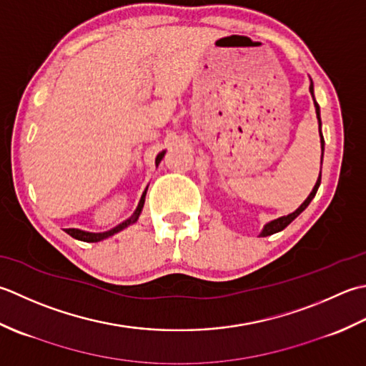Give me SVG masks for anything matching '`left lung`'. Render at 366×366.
<instances>
[{"label":"left lung","instance_id":"8db88e82","mask_svg":"<svg viewBox=\"0 0 366 366\" xmlns=\"http://www.w3.org/2000/svg\"><path fill=\"white\" fill-rule=\"evenodd\" d=\"M310 93H311V96H312V101H315V107H316V115H317V122H319L320 148H322V158H324V145H325V142H324V137H322V132H320V109H319V104H317L316 99H315V86H312V81H311V85H310ZM319 184H320V174H319V178H317V182H316V184H315V188H312V191H311L310 196L307 197V200H305V202H303L300 207H298L294 213H290V214H287V216H281V218L273 219V221L268 222V224H265L264 229H262V232H260V237L273 235V234L280 232V230H282L285 227H287V226L290 224V222H292V221L297 218V216L300 214V213L305 210V208H307V207L310 205L311 200L315 199L316 192H317V189H319Z\"/></svg>","mask_w":366,"mask_h":366}]
</instances>
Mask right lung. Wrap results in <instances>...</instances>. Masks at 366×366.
Returning a JSON list of instances; mask_svg holds the SVG:
<instances>
[{
    "label": "right lung",
    "mask_w": 366,
    "mask_h": 366,
    "mask_svg": "<svg viewBox=\"0 0 366 366\" xmlns=\"http://www.w3.org/2000/svg\"><path fill=\"white\" fill-rule=\"evenodd\" d=\"M164 153H166V152H161L158 156H156V166H158V164L161 162V159L164 158ZM147 189H148V188H147ZM147 189L144 191V194H142L140 202H139V205H137V208H136V212H134V214L131 216V218H129V219H126V221H123L122 224H118L117 227L107 230V232H85V230H80V229H66V232H68L72 238H76V240H80V242H89V243L101 242V240H104V238L112 237L114 234H118V232H120V230H123V229H126L128 226L134 224V222H136V221L139 219L142 208H144V204H145Z\"/></svg>",
    "instance_id": "1"
}]
</instances>
